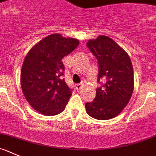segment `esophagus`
Masks as SVG:
<instances>
[{
  "mask_svg": "<svg viewBox=\"0 0 156 156\" xmlns=\"http://www.w3.org/2000/svg\"><path fill=\"white\" fill-rule=\"evenodd\" d=\"M81 87H82V84H76V85H75V88H76L77 90L81 89Z\"/></svg>",
  "mask_w": 156,
  "mask_h": 156,
  "instance_id": "34e87169",
  "label": "esophagus"
}]
</instances>
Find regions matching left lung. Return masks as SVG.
Instances as JSON below:
<instances>
[{"label": "left lung", "instance_id": "1", "mask_svg": "<svg viewBox=\"0 0 156 156\" xmlns=\"http://www.w3.org/2000/svg\"><path fill=\"white\" fill-rule=\"evenodd\" d=\"M98 61L97 81H105L96 88L92 102L85 103L89 116L109 120L119 114L128 103L134 90V71L128 54L114 40L106 36L90 40L86 44Z\"/></svg>", "mask_w": 156, "mask_h": 156}]
</instances>
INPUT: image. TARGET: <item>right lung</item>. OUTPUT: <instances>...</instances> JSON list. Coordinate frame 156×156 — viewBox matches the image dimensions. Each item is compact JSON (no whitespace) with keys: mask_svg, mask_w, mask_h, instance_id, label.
<instances>
[{"mask_svg":"<svg viewBox=\"0 0 156 156\" xmlns=\"http://www.w3.org/2000/svg\"><path fill=\"white\" fill-rule=\"evenodd\" d=\"M79 44L76 39L52 34L36 43L26 55L21 72L24 95L36 111L54 116L64 111L72 94L63 76L62 59Z\"/></svg>","mask_w":156,"mask_h":156,"instance_id":"obj_1","label":"right lung"}]
</instances>
